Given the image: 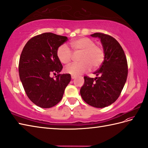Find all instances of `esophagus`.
Masks as SVG:
<instances>
[{"instance_id":"1","label":"esophagus","mask_w":148,"mask_h":148,"mask_svg":"<svg viewBox=\"0 0 148 148\" xmlns=\"http://www.w3.org/2000/svg\"><path fill=\"white\" fill-rule=\"evenodd\" d=\"M75 77H76V76H75V75H71V78L73 79H75Z\"/></svg>"}]
</instances>
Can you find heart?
<instances>
[{"label": "heart", "instance_id": "b5f03b06", "mask_svg": "<svg viewBox=\"0 0 148 148\" xmlns=\"http://www.w3.org/2000/svg\"><path fill=\"white\" fill-rule=\"evenodd\" d=\"M74 53H81L79 61V63L72 64L65 69L67 73L78 75L90 71L91 67L96 69L101 66L105 57L103 47L97 45L94 40L87 37H82L71 42ZM57 57L62 64H68L73 58V53L66 44L58 47Z\"/></svg>", "mask_w": 148, "mask_h": 148}]
</instances>
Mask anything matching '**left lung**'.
<instances>
[{
    "label": "left lung",
    "mask_w": 148,
    "mask_h": 148,
    "mask_svg": "<svg viewBox=\"0 0 148 148\" xmlns=\"http://www.w3.org/2000/svg\"><path fill=\"white\" fill-rule=\"evenodd\" d=\"M100 38L105 57L99 69L93 74L97 77L84 76L80 93L83 100L96 108H104L114 103L121 95L128 74L126 56L114 38L102 33L91 35Z\"/></svg>",
    "instance_id": "1"
}]
</instances>
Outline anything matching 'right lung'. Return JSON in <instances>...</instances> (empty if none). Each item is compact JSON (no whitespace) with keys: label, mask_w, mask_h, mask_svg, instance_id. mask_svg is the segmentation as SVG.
Masks as SVG:
<instances>
[{"label":"right lung","mask_w":148,"mask_h":148,"mask_svg":"<svg viewBox=\"0 0 148 148\" xmlns=\"http://www.w3.org/2000/svg\"><path fill=\"white\" fill-rule=\"evenodd\" d=\"M67 37L44 33L32 38L24 47L19 62V74L24 90L33 103L48 108L63 97L71 79L69 74H59L62 65L57 57L58 47ZM51 73H58L56 79Z\"/></svg>","instance_id":"add662e5"}]
</instances>
